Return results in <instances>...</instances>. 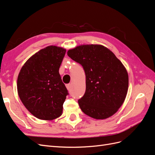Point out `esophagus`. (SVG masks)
<instances>
[{
  "instance_id": "esophagus-1",
  "label": "esophagus",
  "mask_w": 155,
  "mask_h": 155,
  "mask_svg": "<svg viewBox=\"0 0 155 155\" xmlns=\"http://www.w3.org/2000/svg\"><path fill=\"white\" fill-rule=\"evenodd\" d=\"M66 87L68 91L71 90V84H67V85H66Z\"/></svg>"
}]
</instances>
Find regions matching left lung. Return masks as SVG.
Masks as SVG:
<instances>
[{
	"label": "left lung",
	"mask_w": 155,
	"mask_h": 155,
	"mask_svg": "<svg viewBox=\"0 0 155 155\" xmlns=\"http://www.w3.org/2000/svg\"><path fill=\"white\" fill-rule=\"evenodd\" d=\"M67 55L85 70L86 91L78 100L81 110L95 119H105L116 113L129 86L128 74L120 61L110 50L97 45L77 46Z\"/></svg>",
	"instance_id": "8db88e82"
}]
</instances>
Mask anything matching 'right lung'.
Instances as JSON below:
<instances>
[{
    "label": "right lung",
    "mask_w": 155,
    "mask_h": 155,
    "mask_svg": "<svg viewBox=\"0 0 155 155\" xmlns=\"http://www.w3.org/2000/svg\"><path fill=\"white\" fill-rule=\"evenodd\" d=\"M66 50L55 46L42 49L23 65L17 78L22 104L36 118L51 120L62 114L68 90L59 73Z\"/></svg>",
    "instance_id": "obj_1"
}]
</instances>
